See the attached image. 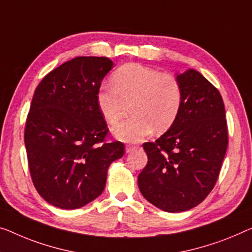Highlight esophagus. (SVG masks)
<instances>
[{
    "instance_id": "1",
    "label": "esophagus",
    "mask_w": 252,
    "mask_h": 252,
    "mask_svg": "<svg viewBox=\"0 0 252 252\" xmlns=\"http://www.w3.org/2000/svg\"><path fill=\"white\" fill-rule=\"evenodd\" d=\"M137 147L136 146H132V145H126V153H131V152H133L134 149H136Z\"/></svg>"
}]
</instances>
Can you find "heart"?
<instances>
[{
    "label": "heart",
    "mask_w": 252,
    "mask_h": 252,
    "mask_svg": "<svg viewBox=\"0 0 252 252\" xmlns=\"http://www.w3.org/2000/svg\"><path fill=\"white\" fill-rule=\"evenodd\" d=\"M113 87H102L96 96L97 107L108 125H115L122 118L125 105L133 104L132 119L113 127L120 140L138 142L153 131L170 129L182 107L183 92L173 74L139 63H129L115 71Z\"/></svg>",
    "instance_id": "b5f03b06"
}]
</instances>
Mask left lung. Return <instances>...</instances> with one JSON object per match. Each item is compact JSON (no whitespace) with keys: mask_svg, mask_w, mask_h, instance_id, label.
<instances>
[{"mask_svg":"<svg viewBox=\"0 0 252 252\" xmlns=\"http://www.w3.org/2000/svg\"><path fill=\"white\" fill-rule=\"evenodd\" d=\"M180 114L154 142H145L148 163L138 176L142 196L157 208L180 213L196 207L219 179L228 134L223 98L196 70L178 74Z\"/></svg>","mask_w":252,"mask_h":252,"instance_id":"left-lung-1","label":"left lung"}]
</instances>
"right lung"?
Here are the masks:
<instances>
[{
	"mask_svg": "<svg viewBox=\"0 0 252 252\" xmlns=\"http://www.w3.org/2000/svg\"><path fill=\"white\" fill-rule=\"evenodd\" d=\"M114 66L103 56H78L43 78L25 127L30 176L37 192L62 209L87 205L103 192L107 170L125 145L107 141L97 107L102 80Z\"/></svg>",
	"mask_w": 252,
	"mask_h": 252,
	"instance_id": "add662e5",
	"label": "right lung"
}]
</instances>
